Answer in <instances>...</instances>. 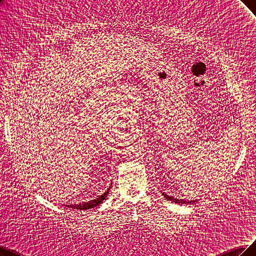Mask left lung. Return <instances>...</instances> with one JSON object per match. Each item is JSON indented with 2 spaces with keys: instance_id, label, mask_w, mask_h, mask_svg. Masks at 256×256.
Segmentation results:
<instances>
[{
  "instance_id": "8db88e82",
  "label": "left lung",
  "mask_w": 256,
  "mask_h": 256,
  "mask_svg": "<svg viewBox=\"0 0 256 256\" xmlns=\"http://www.w3.org/2000/svg\"><path fill=\"white\" fill-rule=\"evenodd\" d=\"M162 196H164V198H165L166 200H171V202H176V204H180V205H182V204H194L196 202V200H178V198H172V196H167V194H165V193H162Z\"/></svg>"
}]
</instances>
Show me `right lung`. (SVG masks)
<instances>
[{
	"label": "right lung",
	"instance_id": "right-lung-1",
	"mask_svg": "<svg viewBox=\"0 0 256 256\" xmlns=\"http://www.w3.org/2000/svg\"><path fill=\"white\" fill-rule=\"evenodd\" d=\"M111 185H112V182H111ZM110 188H111V186H109V188L103 194H102V196H98L96 200H90L88 202H84V204H78V205H70L68 207L69 208H72V209H78V210H87V209L94 208V207L98 206L100 204L103 202L104 200H106L107 196L109 194Z\"/></svg>",
	"mask_w": 256,
	"mask_h": 256
}]
</instances>
